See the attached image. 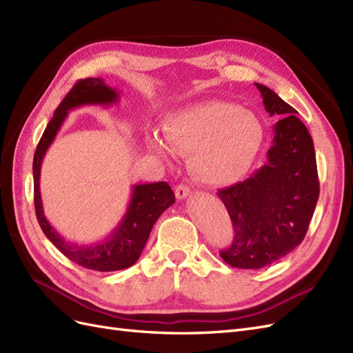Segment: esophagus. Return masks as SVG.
I'll list each match as a JSON object with an SVG mask.
<instances>
[{
	"mask_svg": "<svg viewBox=\"0 0 353 353\" xmlns=\"http://www.w3.org/2000/svg\"><path fill=\"white\" fill-rule=\"evenodd\" d=\"M190 194H191V191H190V188H188L187 185H178V187L175 188V196H176V199H179V200L187 199Z\"/></svg>",
	"mask_w": 353,
	"mask_h": 353,
	"instance_id": "obj_1",
	"label": "esophagus"
}]
</instances>
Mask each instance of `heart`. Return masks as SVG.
<instances>
[{
    "mask_svg": "<svg viewBox=\"0 0 353 353\" xmlns=\"http://www.w3.org/2000/svg\"><path fill=\"white\" fill-rule=\"evenodd\" d=\"M163 136L147 135L150 150L163 160L191 153L193 175L208 185H230L245 176L258 159L265 128L253 112L222 100H206L170 113Z\"/></svg>",
    "mask_w": 353,
    "mask_h": 353,
    "instance_id": "heart-1",
    "label": "heart"
}]
</instances>
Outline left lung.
<instances>
[{
    "mask_svg": "<svg viewBox=\"0 0 353 353\" xmlns=\"http://www.w3.org/2000/svg\"><path fill=\"white\" fill-rule=\"evenodd\" d=\"M274 125L266 163L243 183L218 191L234 240L221 258L234 268L261 270L302 243L319 196L315 148L296 110L272 90L254 83Z\"/></svg>",
    "mask_w": 353,
    "mask_h": 353,
    "instance_id": "obj_1",
    "label": "left lung"
}]
</instances>
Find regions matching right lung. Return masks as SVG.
I'll return each mask as SVG.
<instances>
[{
	"label": "right lung",
	"mask_w": 353,
	"mask_h": 353,
	"mask_svg": "<svg viewBox=\"0 0 353 353\" xmlns=\"http://www.w3.org/2000/svg\"><path fill=\"white\" fill-rule=\"evenodd\" d=\"M119 99V91L109 87L101 78H87L74 83V87L63 99L52 119L47 125L44 134H42L35 150L34 166H32V169H34L37 218L46 237L72 262L83 266V268L100 272L121 271L130 268L137 262V259L141 256L154 222L169 206H172L175 203L172 188L163 181L162 183L132 185L131 199L128 203L125 215L110 231L109 236L99 241L82 244L63 237L46 218L39 190V176L42 160H44L47 150L54 141L61 125L65 123L69 112L83 108V105H103V108H108V105L116 104Z\"/></svg>",
	"instance_id": "1"
}]
</instances>
